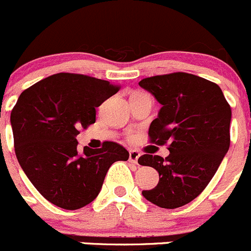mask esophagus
Masks as SVG:
<instances>
[{"label":"esophagus","instance_id":"obj_1","mask_svg":"<svg viewBox=\"0 0 251 251\" xmlns=\"http://www.w3.org/2000/svg\"><path fill=\"white\" fill-rule=\"evenodd\" d=\"M138 158H140V152L136 150H131L130 153H128V160L133 164H137Z\"/></svg>","mask_w":251,"mask_h":251}]
</instances>
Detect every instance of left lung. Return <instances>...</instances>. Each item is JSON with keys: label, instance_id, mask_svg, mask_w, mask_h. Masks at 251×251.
<instances>
[{"label": "left lung", "instance_id": "1", "mask_svg": "<svg viewBox=\"0 0 251 251\" xmlns=\"http://www.w3.org/2000/svg\"><path fill=\"white\" fill-rule=\"evenodd\" d=\"M162 104L148 136L155 145H169V155L143 154L138 164L159 173V181L142 195L162 208L191 202L207 186L229 150L232 110L213 82L185 72L140 81Z\"/></svg>", "mask_w": 251, "mask_h": 251}]
</instances>
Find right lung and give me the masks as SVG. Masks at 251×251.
<instances>
[{"label": "right lung", "mask_w": 251, "mask_h": 251, "mask_svg": "<svg viewBox=\"0 0 251 251\" xmlns=\"http://www.w3.org/2000/svg\"><path fill=\"white\" fill-rule=\"evenodd\" d=\"M120 89L78 74H56L22 92L11 113L14 152L22 169L48 201L78 210L100 193L109 168L127 160L116 142L77 150L79 128L96 123V108Z\"/></svg>", "instance_id": "add662e5"}]
</instances>
